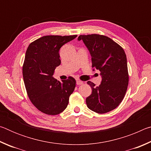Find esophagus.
I'll use <instances>...</instances> for the list:
<instances>
[{"label":"esophagus","instance_id":"obj_1","mask_svg":"<svg viewBox=\"0 0 151 151\" xmlns=\"http://www.w3.org/2000/svg\"><path fill=\"white\" fill-rule=\"evenodd\" d=\"M83 83L81 81L76 80V85H83Z\"/></svg>","mask_w":151,"mask_h":151}]
</instances>
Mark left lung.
I'll return each mask as SVG.
<instances>
[{"instance_id": "left-lung-1", "label": "left lung", "mask_w": 151, "mask_h": 151, "mask_svg": "<svg viewBox=\"0 0 151 151\" xmlns=\"http://www.w3.org/2000/svg\"><path fill=\"white\" fill-rule=\"evenodd\" d=\"M90 52L92 66L100 70L102 81L99 86L91 81L92 93L86 99L88 108L97 113H106L116 109L126 94L129 85L126 54L121 46L103 35H80Z\"/></svg>"}]
</instances>
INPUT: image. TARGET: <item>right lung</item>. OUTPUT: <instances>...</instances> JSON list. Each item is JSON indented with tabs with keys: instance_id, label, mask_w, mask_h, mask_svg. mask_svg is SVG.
<instances>
[{
	"instance_id": "obj_1",
	"label": "right lung",
	"mask_w": 151,
	"mask_h": 151,
	"mask_svg": "<svg viewBox=\"0 0 151 151\" xmlns=\"http://www.w3.org/2000/svg\"><path fill=\"white\" fill-rule=\"evenodd\" d=\"M77 35L45 36L30 43L25 54L22 75L31 103L43 113L56 115L68 104L76 86L75 79L58 81L53 77L60 65L59 50Z\"/></svg>"
}]
</instances>
